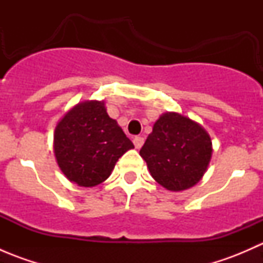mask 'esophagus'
Returning a JSON list of instances; mask_svg holds the SVG:
<instances>
[{
  "instance_id": "obj_1",
  "label": "esophagus",
  "mask_w": 263,
  "mask_h": 263,
  "mask_svg": "<svg viewBox=\"0 0 263 263\" xmlns=\"http://www.w3.org/2000/svg\"><path fill=\"white\" fill-rule=\"evenodd\" d=\"M134 145L136 148H141L142 145H144V139L141 136H136L134 139Z\"/></svg>"
}]
</instances>
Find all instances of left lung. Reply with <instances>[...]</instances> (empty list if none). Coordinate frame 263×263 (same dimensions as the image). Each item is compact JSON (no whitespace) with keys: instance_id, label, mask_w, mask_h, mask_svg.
<instances>
[{"instance_id":"8db88e82","label":"left lung","mask_w":263,"mask_h":263,"mask_svg":"<svg viewBox=\"0 0 263 263\" xmlns=\"http://www.w3.org/2000/svg\"><path fill=\"white\" fill-rule=\"evenodd\" d=\"M140 155L159 184L179 192L201 181L210 164L213 142L200 123L181 113L166 112L154 123Z\"/></svg>"}]
</instances>
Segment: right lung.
Returning <instances> with one entry per match:
<instances>
[{
	"label": "right lung",
	"mask_w": 263,
	"mask_h": 263,
	"mask_svg": "<svg viewBox=\"0 0 263 263\" xmlns=\"http://www.w3.org/2000/svg\"><path fill=\"white\" fill-rule=\"evenodd\" d=\"M134 148L104 100H86L71 108L57 123L53 150L61 172L80 187H94L112 174L116 163Z\"/></svg>",
	"instance_id": "right-lung-1"
}]
</instances>
